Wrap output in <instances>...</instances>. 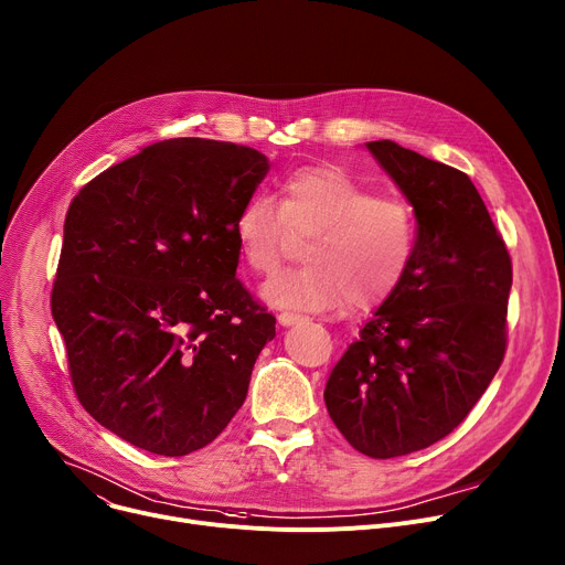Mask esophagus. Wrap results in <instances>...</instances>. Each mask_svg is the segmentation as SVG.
Returning a JSON list of instances; mask_svg holds the SVG:
<instances>
[{
  "label": "esophagus",
  "mask_w": 565,
  "mask_h": 565,
  "mask_svg": "<svg viewBox=\"0 0 565 565\" xmlns=\"http://www.w3.org/2000/svg\"><path fill=\"white\" fill-rule=\"evenodd\" d=\"M302 320H305V316H299V313H292V311H281V313H279V322H281L284 327L297 324V322H302Z\"/></svg>",
  "instance_id": "esophagus-1"
}]
</instances>
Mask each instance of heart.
<instances>
[{
  "label": "heart",
  "mask_w": 565,
  "mask_h": 565,
  "mask_svg": "<svg viewBox=\"0 0 565 565\" xmlns=\"http://www.w3.org/2000/svg\"><path fill=\"white\" fill-rule=\"evenodd\" d=\"M290 232L309 236V263L273 277L263 297L279 309H370L404 281L418 245V215L397 195H380L338 166H309L286 174L279 204L256 193L236 213L234 238L254 273H273Z\"/></svg>",
  "instance_id": "obj_1"
}]
</instances>
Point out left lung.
I'll use <instances>...</instances> for the list:
<instances>
[{"instance_id":"left-lung-1","label":"left lung","mask_w":565,"mask_h":565,"mask_svg":"<svg viewBox=\"0 0 565 565\" xmlns=\"http://www.w3.org/2000/svg\"><path fill=\"white\" fill-rule=\"evenodd\" d=\"M367 149L416 209L418 245L399 288L333 365L324 404L361 455L393 459L455 431L493 382L513 268L466 172L393 140Z\"/></svg>"}]
</instances>
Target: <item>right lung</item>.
Masks as SVG:
<instances>
[{"label":"right lung","instance_id":"add662e5","mask_svg":"<svg viewBox=\"0 0 565 565\" xmlns=\"http://www.w3.org/2000/svg\"><path fill=\"white\" fill-rule=\"evenodd\" d=\"M245 145L172 138L72 200L52 288L74 393L152 455L215 440L243 406L275 316L236 277L234 220L268 174Z\"/></svg>","mask_w":565,"mask_h":565}]
</instances>
